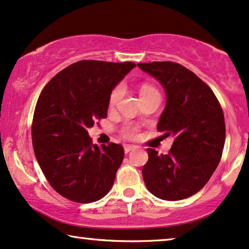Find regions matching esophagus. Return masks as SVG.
I'll list each match as a JSON object with an SVG mask.
<instances>
[{"label":"esophagus","mask_w":249,"mask_h":249,"mask_svg":"<svg viewBox=\"0 0 249 249\" xmlns=\"http://www.w3.org/2000/svg\"><path fill=\"white\" fill-rule=\"evenodd\" d=\"M136 150V146L135 145H124V152L125 153H129L131 152V151Z\"/></svg>","instance_id":"1"}]
</instances>
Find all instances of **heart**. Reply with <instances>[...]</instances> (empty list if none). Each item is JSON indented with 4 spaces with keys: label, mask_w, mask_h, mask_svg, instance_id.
Here are the masks:
<instances>
[{
    "label": "heart",
    "mask_w": 249,
    "mask_h": 249,
    "mask_svg": "<svg viewBox=\"0 0 249 249\" xmlns=\"http://www.w3.org/2000/svg\"><path fill=\"white\" fill-rule=\"evenodd\" d=\"M151 93H159V92H158V90L154 88V87L150 86V85H142L140 87L141 98H143V97L147 96V95H151ZM122 95H124V88H122V86L115 87V88L112 90L111 95H109V98H108L109 107H114V106L118 104V102L120 101ZM137 132H138L137 128L135 127V125H131V124H125L124 127L121 129L122 136H124V138H129V140H132V138L136 137Z\"/></svg>",
    "instance_id": "1"
}]
</instances>
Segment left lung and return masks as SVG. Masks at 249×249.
I'll list each match as a JSON object with an SVG mask.
<instances>
[{"label":"left lung","mask_w":249,"mask_h":249,"mask_svg":"<svg viewBox=\"0 0 249 249\" xmlns=\"http://www.w3.org/2000/svg\"><path fill=\"white\" fill-rule=\"evenodd\" d=\"M166 91V107L158 122L164 137H174L168 154L147 148L143 178L157 198L177 201L199 192L221 160L225 122L213 90L195 73L173 61L137 64Z\"/></svg>","instance_id":"obj_1"}]
</instances>
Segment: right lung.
<instances>
[{"instance_id": "1", "label": "right lung", "mask_w": 249, "mask_h": 249, "mask_svg": "<svg viewBox=\"0 0 249 249\" xmlns=\"http://www.w3.org/2000/svg\"><path fill=\"white\" fill-rule=\"evenodd\" d=\"M134 67L132 61L80 60L41 91L32 124L34 153L48 182L64 198L89 203L111 190L124 147L93 145L88 129L107 117L112 90Z\"/></svg>"}]
</instances>
